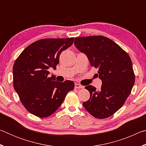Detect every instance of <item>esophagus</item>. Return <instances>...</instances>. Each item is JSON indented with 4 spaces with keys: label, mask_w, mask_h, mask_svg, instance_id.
<instances>
[{
    "label": "esophagus",
    "mask_w": 146,
    "mask_h": 146,
    "mask_svg": "<svg viewBox=\"0 0 146 146\" xmlns=\"http://www.w3.org/2000/svg\"><path fill=\"white\" fill-rule=\"evenodd\" d=\"M75 88L76 89H80V88H83L84 86H81L80 84H75Z\"/></svg>",
    "instance_id": "34e87169"
}]
</instances>
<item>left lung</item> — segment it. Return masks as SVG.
<instances>
[{
	"instance_id": "left-lung-1",
	"label": "left lung",
	"mask_w": 146,
	"mask_h": 146,
	"mask_svg": "<svg viewBox=\"0 0 146 146\" xmlns=\"http://www.w3.org/2000/svg\"><path fill=\"white\" fill-rule=\"evenodd\" d=\"M74 44L87 56L90 65L98 69L96 75L102 82L98 91L86 86L90 98L83 102L84 107L97 118L110 117L123 105L135 84L131 60L117 44L104 36L76 37Z\"/></svg>"
}]
</instances>
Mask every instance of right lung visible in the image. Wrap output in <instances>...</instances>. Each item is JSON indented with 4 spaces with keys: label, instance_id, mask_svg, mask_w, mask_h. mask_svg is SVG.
Masks as SVG:
<instances>
[{
    "label": "right lung",
    "instance_id": "right-lung-1",
    "mask_svg": "<svg viewBox=\"0 0 146 146\" xmlns=\"http://www.w3.org/2000/svg\"><path fill=\"white\" fill-rule=\"evenodd\" d=\"M74 38H45L31 44L16 59L13 67V86L27 110L36 117H48L57 110L75 84L59 82L52 75L59 56L73 43Z\"/></svg>",
    "mask_w": 146,
    "mask_h": 146
}]
</instances>
